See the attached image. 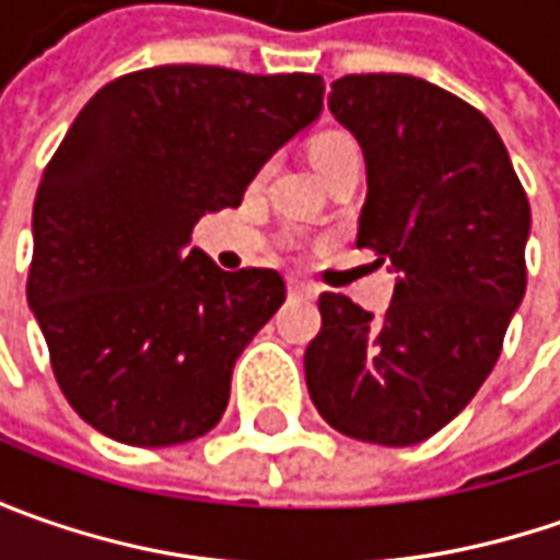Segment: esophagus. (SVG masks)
<instances>
[{
  "mask_svg": "<svg viewBox=\"0 0 560 560\" xmlns=\"http://www.w3.org/2000/svg\"><path fill=\"white\" fill-rule=\"evenodd\" d=\"M317 290L312 283H302V280H290V299H314Z\"/></svg>",
  "mask_w": 560,
  "mask_h": 560,
  "instance_id": "obj_1",
  "label": "esophagus"
}]
</instances>
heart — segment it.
<instances>
[{"label": "heart", "mask_w": 560, "mask_h": 560, "mask_svg": "<svg viewBox=\"0 0 560 560\" xmlns=\"http://www.w3.org/2000/svg\"><path fill=\"white\" fill-rule=\"evenodd\" d=\"M308 155H312L314 167L320 171V177L327 180L334 171H339L342 164L361 162V149H358L355 137L342 133V130H324L308 142Z\"/></svg>", "instance_id": "1"}]
</instances>
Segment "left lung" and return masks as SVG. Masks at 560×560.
<instances>
[{
    "label": "left lung",
    "instance_id": "obj_1",
    "mask_svg": "<svg viewBox=\"0 0 560 560\" xmlns=\"http://www.w3.org/2000/svg\"><path fill=\"white\" fill-rule=\"evenodd\" d=\"M327 105L368 162L358 248L398 280L383 317L320 292L308 393L352 440L415 445L462 415L502 355L527 290V192L486 115L436 83L346 74Z\"/></svg>",
    "mask_w": 560,
    "mask_h": 560
}]
</instances>
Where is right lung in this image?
<instances>
[{
    "instance_id": "add662e5",
    "label": "right lung",
    "mask_w": 560,
    "mask_h": 560,
    "mask_svg": "<svg viewBox=\"0 0 560 560\" xmlns=\"http://www.w3.org/2000/svg\"><path fill=\"white\" fill-rule=\"evenodd\" d=\"M317 74L159 65L105 83L43 171L27 302L80 418L124 445H177L226 408L240 352L287 299L277 270L189 248L320 115Z\"/></svg>"
}]
</instances>
